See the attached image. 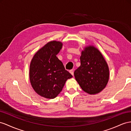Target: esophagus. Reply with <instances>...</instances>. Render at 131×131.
<instances>
[{
	"label": "esophagus",
	"instance_id": "34e87169",
	"mask_svg": "<svg viewBox=\"0 0 131 131\" xmlns=\"http://www.w3.org/2000/svg\"><path fill=\"white\" fill-rule=\"evenodd\" d=\"M70 73H71V74L73 76V70L72 69V70H70Z\"/></svg>",
	"mask_w": 131,
	"mask_h": 131
}]
</instances>
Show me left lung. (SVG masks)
I'll list each match as a JSON object with an SVG mask.
<instances>
[{
	"label": "left lung",
	"instance_id": "8db88e82",
	"mask_svg": "<svg viewBox=\"0 0 131 131\" xmlns=\"http://www.w3.org/2000/svg\"><path fill=\"white\" fill-rule=\"evenodd\" d=\"M80 65L74 72L81 89L90 95H96L106 88L108 82V66L102 54L93 45L85 46L80 56Z\"/></svg>",
	"mask_w": 131,
	"mask_h": 131
}]
</instances>
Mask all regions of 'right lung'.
<instances>
[{"mask_svg":"<svg viewBox=\"0 0 131 131\" xmlns=\"http://www.w3.org/2000/svg\"><path fill=\"white\" fill-rule=\"evenodd\" d=\"M62 45L61 42L54 40L48 42L35 53L30 65L32 88L37 94L46 99L58 96L67 80L72 77L56 57Z\"/></svg>","mask_w":131,"mask_h":131,"instance_id":"right-lung-1","label":"right lung"}]
</instances>
